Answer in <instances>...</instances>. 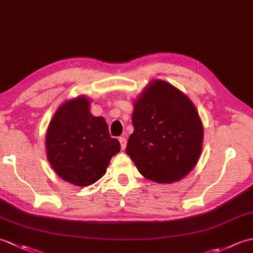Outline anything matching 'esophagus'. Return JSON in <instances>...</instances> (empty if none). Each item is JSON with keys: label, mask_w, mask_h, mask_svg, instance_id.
Listing matches in <instances>:
<instances>
[{"label": "esophagus", "mask_w": 253, "mask_h": 253, "mask_svg": "<svg viewBox=\"0 0 253 253\" xmlns=\"http://www.w3.org/2000/svg\"><path fill=\"white\" fill-rule=\"evenodd\" d=\"M120 142H121V148L122 150H124L126 148V144H127V140L125 137H120Z\"/></svg>", "instance_id": "34e87169"}]
</instances>
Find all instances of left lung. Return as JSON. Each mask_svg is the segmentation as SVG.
Segmentation results:
<instances>
[{
	"label": "left lung",
	"instance_id": "1",
	"mask_svg": "<svg viewBox=\"0 0 253 253\" xmlns=\"http://www.w3.org/2000/svg\"><path fill=\"white\" fill-rule=\"evenodd\" d=\"M126 153L146 178L170 184L189 174L201 153L203 128L192 102L155 80L135 103Z\"/></svg>",
	"mask_w": 253,
	"mask_h": 253
}]
</instances>
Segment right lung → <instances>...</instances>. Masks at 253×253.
<instances>
[{
	"label": "right lung",
	"instance_id": "1",
	"mask_svg": "<svg viewBox=\"0 0 253 253\" xmlns=\"http://www.w3.org/2000/svg\"><path fill=\"white\" fill-rule=\"evenodd\" d=\"M85 96L64 103L46 132L47 160L55 173L77 186H89L105 174L121 143L112 138L103 117L89 111Z\"/></svg>",
	"mask_w": 253,
	"mask_h": 253
}]
</instances>
